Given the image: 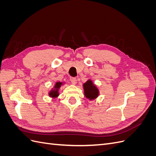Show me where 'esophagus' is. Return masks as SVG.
I'll list each match as a JSON object with an SVG mask.
<instances>
[{
	"instance_id": "1",
	"label": "esophagus",
	"mask_w": 156,
	"mask_h": 156,
	"mask_svg": "<svg viewBox=\"0 0 156 156\" xmlns=\"http://www.w3.org/2000/svg\"><path fill=\"white\" fill-rule=\"evenodd\" d=\"M71 82H72V83L73 84H75L77 83V79L75 78V77L72 78V79H71Z\"/></svg>"
}]
</instances>
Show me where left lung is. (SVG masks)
I'll use <instances>...</instances> for the list:
<instances>
[{"mask_svg": "<svg viewBox=\"0 0 156 156\" xmlns=\"http://www.w3.org/2000/svg\"><path fill=\"white\" fill-rule=\"evenodd\" d=\"M84 90V94L87 98L93 100L95 99L98 96V90L96 87L93 85V84L90 80H88L83 84Z\"/></svg>", "mask_w": 156, "mask_h": 156, "instance_id": "8db88e82", "label": "left lung"}]
</instances>
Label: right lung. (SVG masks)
<instances>
[{
  "mask_svg": "<svg viewBox=\"0 0 156 156\" xmlns=\"http://www.w3.org/2000/svg\"><path fill=\"white\" fill-rule=\"evenodd\" d=\"M61 84H62V83H56L55 84V88H56V90H52L50 94H49V96H51V97H53V98H56L58 95V93L57 92V90L60 88V87L61 86Z\"/></svg>",
  "mask_w": 156,
  "mask_h": 156,
  "instance_id": "add662e5",
  "label": "right lung"
}]
</instances>
